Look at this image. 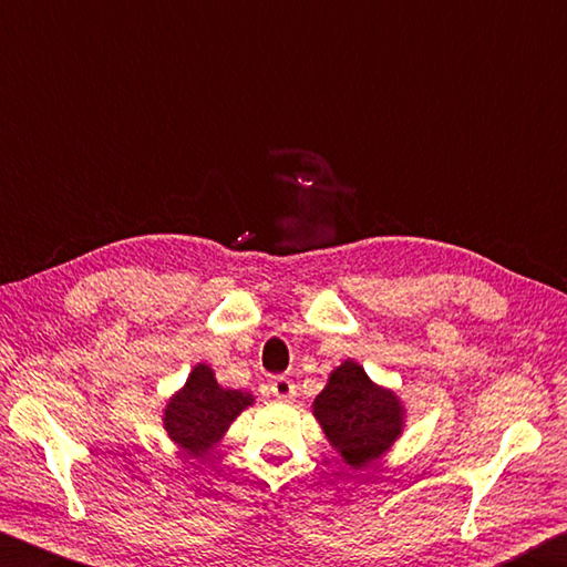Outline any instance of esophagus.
<instances>
[{"instance_id":"esophagus-1","label":"esophagus","mask_w":567,"mask_h":567,"mask_svg":"<svg viewBox=\"0 0 567 567\" xmlns=\"http://www.w3.org/2000/svg\"><path fill=\"white\" fill-rule=\"evenodd\" d=\"M271 393L278 401H291L296 395V385L291 379H286V375H276L271 381Z\"/></svg>"}]
</instances>
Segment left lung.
<instances>
[{
	"mask_svg": "<svg viewBox=\"0 0 567 567\" xmlns=\"http://www.w3.org/2000/svg\"><path fill=\"white\" fill-rule=\"evenodd\" d=\"M326 439L351 468H363L391 449L403 429V409L391 391L373 385L359 363L346 361L313 401Z\"/></svg>",
	"mask_w": 567,
	"mask_h": 567,
	"instance_id": "1",
	"label": "left lung"
}]
</instances>
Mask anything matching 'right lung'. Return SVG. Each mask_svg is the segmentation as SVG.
I'll use <instances>...</instances> for the list:
<instances>
[{"label":"right lung","instance_id":"1","mask_svg":"<svg viewBox=\"0 0 567 567\" xmlns=\"http://www.w3.org/2000/svg\"><path fill=\"white\" fill-rule=\"evenodd\" d=\"M251 401V395L241 391H224L216 383L214 371L198 363L182 393H176L166 405V433L194 458H202Z\"/></svg>","mask_w":567,"mask_h":567}]
</instances>
